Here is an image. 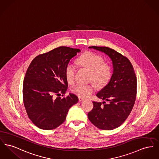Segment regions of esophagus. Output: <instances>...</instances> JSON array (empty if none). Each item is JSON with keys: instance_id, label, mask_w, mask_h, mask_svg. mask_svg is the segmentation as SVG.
<instances>
[{"instance_id": "34e87169", "label": "esophagus", "mask_w": 159, "mask_h": 159, "mask_svg": "<svg viewBox=\"0 0 159 159\" xmlns=\"http://www.w3.org/2000/svg\"><path fill=\"white\" fill-rule=\"evenodd\" d=\"M78 99H79V101H84V98H81V97H79L78 98Z\"/></svg>"}]
</instances>
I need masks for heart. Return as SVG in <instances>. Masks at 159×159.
<instances>
[{"label":"heart","instance_id":"heart-1","mask_svg":"<svg viewBox=\"0 0 159 159\" xmlns=\"http://www.w3.org/2000/svg\"><path fill=\"white\" fill-rule=\"evenodd\" d=\"M77 63L91 72L90 79L98 85L103 86L108 81L111 76L110 67L103 63L104 61L101 57L92 52H87L78 59ZM75 72L76 66L74 64H67L65 69V75L69 83L72 84L74 82ZM95 89L93 84H78L72 87V91L79 97L87 98L91 95Z\"/></svg>","mask_w":159,"mask_h":159}]
</instances>
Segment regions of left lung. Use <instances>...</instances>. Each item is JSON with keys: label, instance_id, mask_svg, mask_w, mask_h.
Listing matches in <instances>:
<instances>
[{"label": "left lung", "instance_id": "8db88e82", "mask_svg": "<svg viewBox=\"0 0 159 159\" xmlns=\"http://www.w3.org/2000/svg\"><path fill=\"white\" fill-rule=\"evenodd\" d=\"M89 48L108 56L112 61L113 74L108 83L96 94L98 98L103 100V105L101 102L93 101V108L88 113V117L97 128L111 130L124 123L134 105L137 92L136 76L132 64L122 54L104 46H90Z\"/></svg>", "mask_w": 159, "mask_h": 159}]
</instances>
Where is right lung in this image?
Wrapping results in <instances>:
<instances>
[{
  "label": "right lung",
  "mask_w": 159,
  "mask_h": 159,
  "mask_svg": "<svg viewBox=\"0 0 159 159\" xmlns=\"http://www.w3.org/2000/svg\"><path fill=\"white\" fill-rule=\"evenodd\" d=\"M80 52V49L58 47L37 56L28 67L23 84V99L28 116L37 127L49 130L60 126L69 108L78 102L73 93L63 98L58 95L67 89L66 67Z\"/></svg>",
  "instance_id": "obj_1"
}]
</instances>
